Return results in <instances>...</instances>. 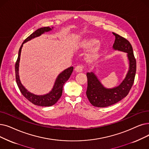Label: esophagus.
<instances>
[{
    "label": "esophagus",
    "instance_id": "esophagus-1",
    "mask_svg": "<svg viewBox=\"0 0 149 149\" xmlns=\"http://www.w3.org/2000/svg\"><path fill=\"white\" fill-rule=\"evenodd\" d=\"M83 69V66L82 65H78L75 68V70L77 72H82Z\"/></svg>",
    "mask_w": 149,
    "mask_h": 149
}]
</instances>
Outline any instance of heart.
I'll use <instances>...</instances> for the list:
<instances>
[{
	"label": "heart",
	"mask_w": 149,
	"mask_h": 149,
	"mask_svg": "<svg viewBox=\"0 0 149 149\" xmlns=\"http://www.w3.org/2000/svg\"><path fill=\"white\" fill-rule=\"evenodd\" d=\"M99 41L94 38H86L82 40L79 44V47L83 49H90L96 46ZM100 53V48L98 46L91 50L86 56V58L89 61H93L97 58Z\"/></svg>",
	"instance_id": "heart-1"
}]
</instances>
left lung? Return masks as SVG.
Masks as SVG:
<instances>
[{"instance_id": "obj_1", "label": "left lung", "mask_w": 149, "mask_h": 149, "mask_svg": "<svg viewBox=\"0 0 149 149\" xmlns=\"http://www.w3.org/2000/svg\"><path fill=\"white\" fill-rule=\"evenodd\" d=\"M115 36L113 49L127 53L129 69L125 79L118 86L106 88L103 86L94 72L86 74L88 87L87 97L91 104L96 107H107L112 105L124 99L131 89L134 80L136 70V61L131 44L125 38L113 33Z\"/></svg>"}]
</instances>
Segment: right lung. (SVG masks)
<instances>
[{"instance_id":"obj_1","label":"right lung","mask_w":149,"mask_h":149,"mask_svg":"<svg viewBox=\"0 0 149 149\" xmlns=\"http://www.w3.org/2000/svg\"><path fill=\"white\" fill-rule=\"evenodd\" d=\"M54 27L50 28L49 27H45L40 29H38L33 33H31L29 36H28L25 40L24 41L22 44L19 50L18 57L17 61L15 64V74H16V81L17 83V86L21 92L22 94L29 101L31 102L33 104L41 106V107H50L52 106L57 102V101L60 99L63 93V87L64 83L68 80L71 74L73 72L74 67L71 66L64 70H63L61 73H60L55 80L54 86L52 89L51 91L47 94L42 95H38L31 93L25 89L24 86L22 85L20 79H19V60H20V56L21 49L23 46V44L30 40L31 39L38 37L41 35L45 32H47L52 30Z\"/></svg>"}]
</instances>
